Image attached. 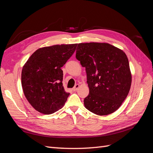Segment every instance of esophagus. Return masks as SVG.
Instances as JSON below:
<instances>
[{"instance_id": "34e87169", "label": "esophagus", "mask_w": 153, "mask_h": 153, "mask_svg": "<svg viewBox=\"0 0 153 153\" xmlns=\"http://www.w3.org/2000/svg\"><path fill=\"white\" fill-rule=\"evenodd\" d=\"M79 87H80L79 85H78V84H76V85H75V87H74L73 88V91H76L78 90V88H79Z\"/></svg>"}]
</instances>
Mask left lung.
Returning <instances> with one entry per match:
<instances>
[{"label":"left lung","mask_w":153,"mask_h":153,"mask_svg":"<svg viewBox=\"0 0 153 153\" xmlns=\"http://www.w3.org/2000/svg\"><path fill=\"white\" fill-rule=\"evenodd\" d=\"M76 58L85 68L89 88V94L84 101L85 107L98 115L116 111L126 99L131 84L126 53L108 43H79Z\"/></svg>","instance_id":"1"}]
</instances>
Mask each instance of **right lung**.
I'll use <instances>...</instances> for the list:
<instances>
[{"label":"right lung","mask_w":153,"mask_h":153,"mask_svg":"<svg viewBox=\"0 0 153 153\" xmlns=\"http://www.w3.org/2000/svg\"><path fill=\"white\" fill-rule=\"evenodd\" d=\"M78 44L43 47L32 54L22 71V85L27 100L44 114L57 112L69 95L62 85L61 68L75 52Z\"/></svg>","instance_id":"1"}]
</instances>
